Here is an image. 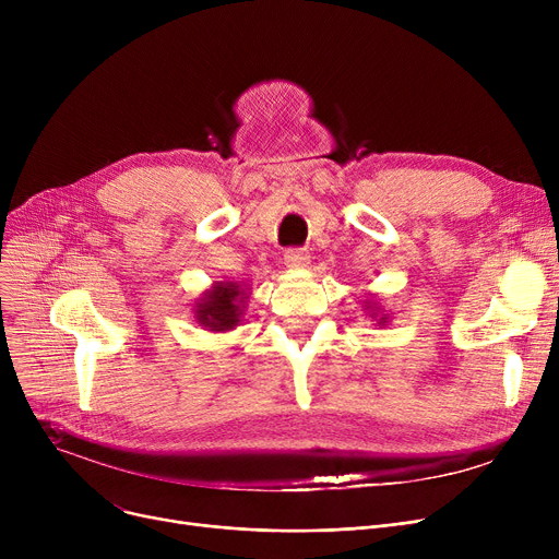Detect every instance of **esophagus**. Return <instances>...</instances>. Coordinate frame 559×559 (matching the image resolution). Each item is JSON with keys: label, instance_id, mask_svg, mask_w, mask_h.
Returning <instances> with one entry per match:
<instances>
[{"label": "esophagus", "instance_id": "obj_1", "mask_svg": "<svg viewBox=\"0 0 559 559\" xmlns=\"http://www.w3.org/2000/svg\"><path fill=\"white\" fill-rule=\"evenodd\" d=\"M308 262H310V253L306 249L285 251V264L292 270H304V267H308Z\"/></svg>", "mask_w": 559, "mask_h": 559}]
</instances>
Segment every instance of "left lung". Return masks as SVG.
Returning a JSON list of instances; mask_svg holds the SVG:
<instances>
[{
    "label": "left lung",
    "mask_w": 559,
    "mask_h": 559,
    "mask_svg": "<svg viewBox=\"0 0 559 559\" xmlns=\"http://www.w3.org/2000/svg\"><path fill=\"white\" fill-rule=\"evenodd\" d=\"M365 310H367V314L371 317V319H376V326H388V321H390V314L383 310V306H380L373 297L371 299H367L365 301Z\"/></svg>",
    "instance_id": "left-lung-1"
}]
</instances>
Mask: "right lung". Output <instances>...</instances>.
I'll return each mask as SVG.
<instances>
[{"label": "right lung", "instance_id": "add662e5", "mask_svg": "<svg viewBox=\"0 0 559 559\" xmlns=\"http://www.w3.org/2000/svg\"><path fill=\"white\" fill-rule=\"evenodd\" d=\"M249 289L235 281H215L192 306L199 326L211 333L233 331L245 317Z\"/></svg>", "mask_w": 559, "mask_h": 559}]
</instances>
